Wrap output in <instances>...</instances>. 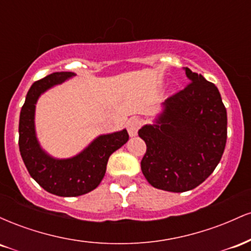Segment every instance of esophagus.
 I'll use <instances>...</instances> for the list:
<instances>
[{
	"mask_svg": "<svg viewBox=\"0 0 251 251\" xmlns=\"http://www.w3.org/2000/svg\"><path fill=\"white\" fill-rule=\"evenodd\" d=\"M140 126H142V120H140L139 118L133 117L131 118V119H128L127 131H128L129 137H135V135L138 134V129L140 128Z\"/></svg>",
	"mask_w": 251,
	"mask_h": 251,
	"instance_id": "34e87169",
	"label": "esophagus"
}]
</instances>
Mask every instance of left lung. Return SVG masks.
Wrapping results in <instances>:
<instances>
[{
    "mask_svg": "<svg viewBox=\"0 0 251 251\" xmlns=\"http://www.w3.org/2000/svg\"><path fill=\"white\" fill-rule=\"evenodd\" d=\"M191 83L160 106L139 129L146 143L142 171L155 189L185 192L214 172L226 143V109L220 91L201 74L183 68Z\"/></svg>",
    "mask_w": 251,
    "mask_h": 251,
    "instance_id": "obj_1",
    "label": "left lung"
}]
</instances>
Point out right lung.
Returning a JSON list of instances; mask_svg holds the SVG:
<instances>
[{
  "label": "right lung",
  "mask_w": 251,
  "mask_h": 251,
  "mask_svg": "<svg viewBox=\"0 0 251 251\" xmlns=\"http://www.w3.org/2000/svg\"><path fill=\"white\" fill-rule=\"evenodd\" d=\"M75 75L73 72H55L34 82L20 113L19 146L25 168L41 188L61 197H76L93 191L105 176L109 155L128 140L126 128L100 134L70 158L53 157L42 148L35 127L37 100L48 89Z\"/></svg>",
  "instance_id": "1"
}]
</instances>
